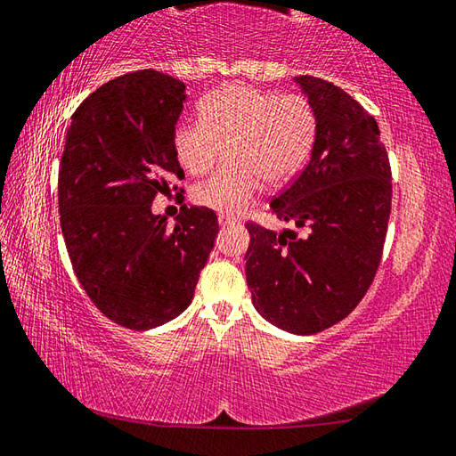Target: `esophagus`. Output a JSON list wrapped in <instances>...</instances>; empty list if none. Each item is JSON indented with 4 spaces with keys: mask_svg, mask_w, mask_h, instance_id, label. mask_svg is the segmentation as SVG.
I'll return each instance as SVG.
<instances>
[{
    "mask_svg": "<svg viewBox=\"0 0 456 456\" xmlns=\"http://www.w3.org/2000/svg\"><path fill=\"white\" fill-rule=\"evenodd\" d=\"M218 222H220V226L222 228H226V226H234V224L238 222L234 216H228V214H220L218 216Z\"/></svg>",
    "mask_w": 456,
    "mask_h": 456,
    "instance_id": "1",
    "label": "esophagus"
}]
</instances>
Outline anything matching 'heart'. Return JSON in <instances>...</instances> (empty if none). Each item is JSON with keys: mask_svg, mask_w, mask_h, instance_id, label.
Returning <instances> with one entry per match:
<instances>
[{"mask_svg": "<svg viewBox=\"0 0 456 456\" xmlns=\"http://www.w3.org/2000/svg\"><path fill=\"white\" fill-rule=\"evenodd\" d=\"M200 122L182 119L172 134L174 154L191 175L210 172L226 146L228 166L191 190L194 202L236 214L260 182L276 188L305 162L316 134L313 103L300 94H276L228 84L198 103Z\"/></svg>", "mask_w": 456, "mask_h": 456, "instance_id": "obj_1", "label": "heart"}]
</instances>
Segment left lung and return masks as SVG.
<instances>
[{
  "label": "left lung",
  "instance_id": "8db88e82",
  "mask_svg": "<svg viewBox=\"0 0 456 456\" xmlns=\"http://www.w3.org/2000/svg\"><path fill=\"white\" fill-rule=\"evenodd\" d=\"M297 82L316 114L313 156L270 202V214L290 228L246 222V282L268 322L316 334L353 313L377 276L393 180L377 119L326 79Z\"/></svg>",
  "mask_w": 456,
  "mask_h": 456
}]
</instances>
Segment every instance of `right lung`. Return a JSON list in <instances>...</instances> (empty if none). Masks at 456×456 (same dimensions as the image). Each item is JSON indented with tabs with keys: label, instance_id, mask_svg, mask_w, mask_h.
Listing matches in <instances>:
<instances>
[{
	"label": "right lung",
	"instance_id": "add662e5",
	"mask_svg": "<svg viewBox=\"0 0 456 456\" xmlns=\"http://www.w3.org/2000/svg\"><path fill=\"white\" fill-rule=\"evenodd\" d=\"M183 90L154 69L111 79L77 106L61 154L60 224L71 266L95 308L130 330L190 306L218 234L210 208L183 204L174 228L151 214L154 198L183 178L172 146Z\"/></svg>",
	"mask_w": 456,
	"mask_h": 456
}]
</instances>
